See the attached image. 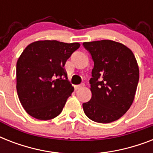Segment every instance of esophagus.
Returning <instances> with one entry per match:
<instances>
[{
	"instance_id": "1",
	"label": "esophagus",
	"mask_w": 153,
	"mask_h": 153,
	"mask_svg": "<svg viewBox=\"0 0 153 153\" xmlns=\"http://www.w3.org/2000/svg\"><path fill=\"white\" fill-rule=\"evenodd\" d=\"M83 86L84 83L79 84V85H75V86H74V89H75V90H79V89H81L82 87H83Z\"/></svg>"
}]
</instances>
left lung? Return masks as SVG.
I'll return each instance as SVG.
<instances>
[{
    "mask_svg": "<svg viewBox=\"0 0 153 153\" xmlns=\"http://www.w3.org/2000/svg\"><path fill=\"white\" fill-rule=\"evenodd\" d=\"M94 61L90 79L91 99L82 104L84 113L98 123H110L130 108L139 81V68L130 49L108 39L85 42Z\"/></svg>",
    "mask_w": 153,
    "mask_h": 153,
    "instance_id": "1",
    "label": "left lung"
}]
</instances>
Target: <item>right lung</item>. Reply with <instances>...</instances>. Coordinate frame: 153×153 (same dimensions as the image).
Returning a JSON list of instances; mask_svg holds the SVG:
<instances>
[{
	"label": "right lung",
	"instance_id": "add662e5",
	"mask_svg": "<svg viewBox=\"0 0 153 153\" xmlns=\"http://www.w3.org/2000/svg\"><path fill=\"white\" fill-rule=\"evenodd\" d=\"M79 43L40 40L30 44L16 62V91L30 116L50 120L59 115L74 87L63 68Z\"/></svg>",
	"mask_w": 153,
	"mask_h": 153
}]
</instances>
